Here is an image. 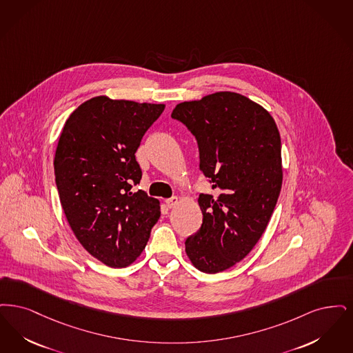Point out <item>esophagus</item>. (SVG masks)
I'll return each mask as SVG.
<instances>
[{
  "instance_id": "1",
  "label": "esophagus",
  "mask_w": 353,
  "mask_h": 353,
  "mask_svg": "<svg viewBox=\"0 0 353 353\" xmlns=\"http://www.w3.org/2000/svg\"><path fill=\"white\" fill-rule=\"evenodd\" d=\"M178 201H179V199H178L176 196H172V198H170V199H166V205H168L169 208H174V207L178 204Z\"/></svg>"
}]
</instances>
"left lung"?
<instances>
[{
  "label": "left lung",
  "mask_w": 353,
  "mask_h": 353,
  "mask_svg": "<svg viewBox=\"0 0 353 353\" xmlns=\"http://www.w3.org/2000/svg\"><path fill=\"white\" fill-rule=\"evenodd\" d=\"M192 133L199 169L215 194H200L203 223L185 239L188 259L215 274L254 248L282 185L281 137L270 113L245 96L216 92L178 104L171 113Z\"/></svg>",
  "instance_id": "left-lung-1"
}]
</instances>
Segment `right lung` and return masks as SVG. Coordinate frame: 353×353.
<instances>
[{"label": "right lung", "instance_id": "add662e5", "mask_svg": "<svg viewBox=\"0 0 353 353\" xmlns=\"http://www.w3.org/2000/svg\"><path fill=\"white\" fill-rule=\"evenodd\" d=\"M163 109L97 96L68 117L59 137L54 170L63 211L79 243L110 268L137 259L161 216L158 199L132 188L142 178L141 139Z\"/></svg>", "mask_w": 353, "mask_h": 353}]
</instances>
